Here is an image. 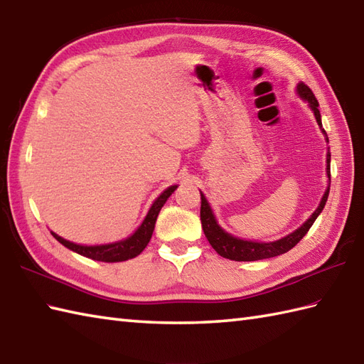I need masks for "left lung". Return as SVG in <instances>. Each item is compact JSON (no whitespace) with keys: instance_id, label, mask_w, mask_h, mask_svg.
Returning a JSON list of instances; mask_svg holds the SVG:
<instances>
[{"instance_id":"1","label":"left lung","mask_w":364,"mask_h":364,"mask_svg":"<svg viewBox=\"0 0 364 364\" xmlns=\"http://www.w3.org/2000/svg\"><path fill=\"white\" fill-rule=\"evenodd\" d=\"M297 93L301 95L305 101H309L313 114L316 117L318 124L322 127L321 114L318 109L319 102L316 100V96H314L313 92L310 90V87L301 82L297 85ZM322 132L326 134L324 129H322ZM327 174L330 177V152H327ZM328 191H330V187H327L324 196H322L319 207L314 210V213L304 223V225H301L296 232L289 233L288 237L272 241V243H257V241H246V240H240L229 235L228 232H224L220 225H218L215 216L212 213V208H210L207 199L204 198L203 193H200V223H203V230L205 233L208 243L212 245V247L216 250V252L224 258H229V260L255 262V260H263V258L277 257L280 254L288 252L289 249H293L299 241L306 235V232L310 230L313 223L316 221V218L322 212V208H324L328 198Z\"/></svg>"}]
</instances>
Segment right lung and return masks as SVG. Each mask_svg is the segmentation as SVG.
Listing matches in <instances>:
<instances>
[{"mask_svg":"<svg viewBox=\"0 0 364 364\" xmlns=\"http://www.w3.org/2000/svg\"><path fill=\"white\" fill-rule=\"evenodd\" d=\"M177 188V185H173V187L166 188L161 195L156 199V203L152 204V207L149 208V212L144 218V221L141 223V225L139 229L135 230L134 235H131L129 238L118 241V243H112V245H102V246H80V245H75L71 241L63 240L62 237L55 235L53 233V237L62 243L65 247L75 250V252L92 258V260L96 262H106V263H117V262H126L129 258H134L139 255L141 250L148 246L149 240L152 237V232H154V225L157 221V216L160 208L164 207V204L166 203V199L173 195L174 190Z\"/></svg>","mask_w":364,"mask_h":364,"instance_id":"right-lung-1","label":"right lung"}]
</instances>
